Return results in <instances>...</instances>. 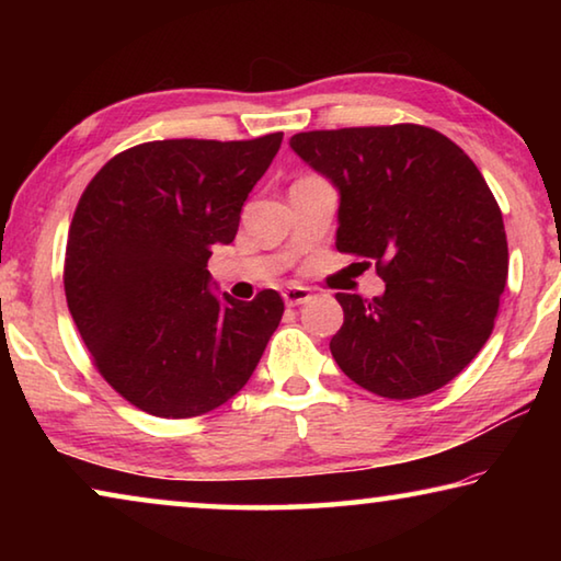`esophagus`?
Returning <instances> with one entry per match:
<instances>
[{
	"instance_id": "34e87169",
	"label": "esophagus",
	"mask_w": 561,
	"mask_h": 561,
	"mask_svg": "<svg viewBox=\"0 0 561 561\" xmlns=\"http://www.w3.org/2000/svg\"><path fill=\"white\" fill-rule=\"evenodd\" d=\"M282 297H284V304H287V307H299V304L311 299V291L307 287H299V284H294V287H287L282 291Z\"/></svg>"
}]
</instances>
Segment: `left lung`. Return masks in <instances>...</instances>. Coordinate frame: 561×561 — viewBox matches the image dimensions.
I'll return each mask as SVG.
<instances>
[{
  "label": "left lung",
  "instance_id": "1",
  "mask_svg": "<svg viewBox=\"0 0 561 561\" xmlns=\"http://www.w3.org/2000/svg\"><path fill=\"white\" fill-rule=\"evenodd\" d=\"M289 146L339 190L336 250L374 260L381 297L336 294L331 356L383 398L453 381L495 327L507 237L485 178L443 133L398 126L309 130Z\"/></svg>",
  "mask_w": 561,
  "mask_h": 561
}]
</instances>
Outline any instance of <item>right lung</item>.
Listing matches in <instances>:
<instances>
[{"label":"right lung","mask_w":561,"mask_h":561,"mask_svg":"<svg viewBox=\"0 0 561 561\" xmlns=\"http://www.w3.org/2000/svg\"><path fill=\"white\" fill-rule=\"evenodd\" d=\"M282 146L254 140H153L103 165L76 207L64 289L101 376L140 411L193 417L250 381L284 301L213 291L215 244Z\"/></svg>","instance_id":"add662e5"}]
</instances>
